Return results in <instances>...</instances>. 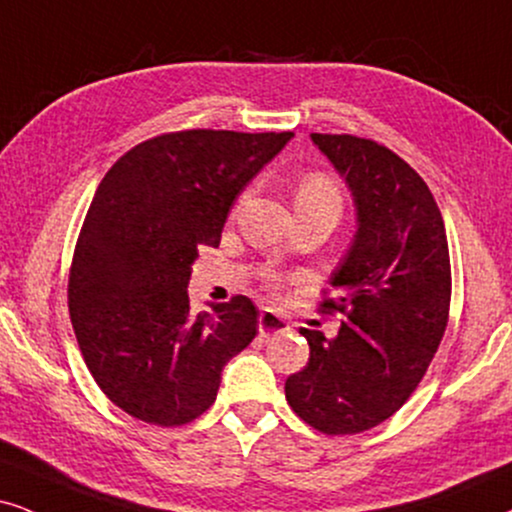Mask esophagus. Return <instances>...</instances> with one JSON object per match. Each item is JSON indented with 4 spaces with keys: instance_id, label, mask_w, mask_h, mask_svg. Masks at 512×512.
<instances>
[{
    "instance_id": "1",
    "label": "esophagus",
    "mask_w": 512,
    "mask_h": 512,
    "mask_svg": "<svg viewBox=\"0 0 512 512\" xmlns=\"http://www.w3.org/2000/svg\"><path fill=\"white\" fill-rule=\"evenodd\" d=\"M257 328H260V335L269 338V335H278V333H288L290 323L283 314L274 312V309H262L260 319H257Z\"/></svg>"
}]
</instances>
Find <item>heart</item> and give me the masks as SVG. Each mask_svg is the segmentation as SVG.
<instances>
[{
	"label": "heart",
	"mask_w": 512,
	"mask_h": 512,
	"mask_svg": "<svg viewBox=\"0 0 512 512\" xmlns=\"http://www.w3.org/2000/svg\"><path fill=\"white\" fill-rule=\"evenodd\" d=\"M295 208H323L340 215L342 196L338 184L323 172L307 174L295 189Z\"/></svg>",
	"instance_id": "obj_1"
}]
</instances>
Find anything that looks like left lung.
<instances>
[{
    "instance_id": "8db88e82",
    "label": "left lung",
    "mask_w": 512,
    "mask_h": 512,
    "mask_svg": "<svg viewBox=\"0 0 512 512\" xmlns=\"http://www.w3.org/2000/svg\"><path fill=\"white\" fill-rule=\"evenodd\" d=\"M345 179L357 234L331 274L335 338L302 335L309 361L286 380L297 416L326 435L380 425L411 397L446 331L451 264L444 219L420 174L390 148L352 134H312Z\"/></svg>"
}]
</instances>
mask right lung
I'll list each match as a JSON object with an SVG mask.
<instances>
[{"mask_svg":"<svg viewBox=\"0 0 512 512\" xmlns=\"http://www.w3.org/2000/svg\"><path fill=\"white\" fill-rule=\"evenodd\" d=\"M293 132L189 129L134 146L94 193L68 281L70 321L103 394L151 425L191 423L222 368L257 335L250 297L191 312L200 245L217 248L231 205Z\"/></svg>","mask_w":512,"mask_h":512,"instance_id":"1","label":"right lung"}]
</instances>
